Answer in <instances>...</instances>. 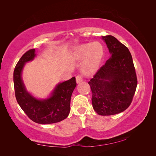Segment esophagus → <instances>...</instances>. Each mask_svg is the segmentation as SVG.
Wrapping results in <instances>:
<instances>
[{"label":"esophagus","instance_id":"obj_1","mask_svg":"<svg viewBox=\"0 0 156 156\" xmlns=\"http://www.w3.org/2000/svg\"><path fill=\"white\" fill-rule=\"evenodd\" d=\"M82 81H83L82 77L80 75H77V76H76V82H77V83H81Z\"/></svg>","mask_w":156,"mask_h":156}]
</instances>
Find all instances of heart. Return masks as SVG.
<instances>
[{
    "label": "heart",
    "instance_id": "1",
    "mask_svg": "<svg viewBox=\"0 0 156 156\" xmlns=\"http://www.w3.org/2000/svg\"><path fill=\"white\" fill-rule=\"evenodd\" d=\"M103 55V48L98 42L79 45L74 49L72 54V58L75 60H84L82 69L83 72L87 75L97 72L100 68Z\"/></svg>",
    "mask_w": 156,
    "mask_h": 156
}]
</instances>
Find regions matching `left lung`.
Instances as JSON below:
<instances>
[{"mask_svg": "<svg viewBox=\"0 0 156 156\" xmlns=\"http://www.w3.org/2000/svg\"><path fill=\"white\" fill-rule=\"evenodd\" d=\"M111 56L88 82L94 110L109 116L129 107L137 85L135 69L129 49L111 35L102 36Z\"/></svg>", "mask_w": 156, "mask_h": 156, "instance_id": "left-lung-1", "label": "left lung"}]
</instances>
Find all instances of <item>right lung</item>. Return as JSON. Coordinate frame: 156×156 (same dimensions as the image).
<instances>
[{"label": "right lung", "instance_id": "1", "mask_svg": "<svg viewBox=\"0 0 156 156\" xmlns=\"http://www.w3.org/2000/svg\"><path fill=\"white\" fill-rule=\"evenodd\" d=\"M35 49L27 51L18 61L13 72V83L17 103L33 122L41 124L56 123L68 117L70 111V100L76 87L75 77L58 84L53 95L47 100H39L28 93L21 79V72L26 62L33 60Z\"/></svg>", "mask_w": 156, "mask_h": 156}]
</instances>
